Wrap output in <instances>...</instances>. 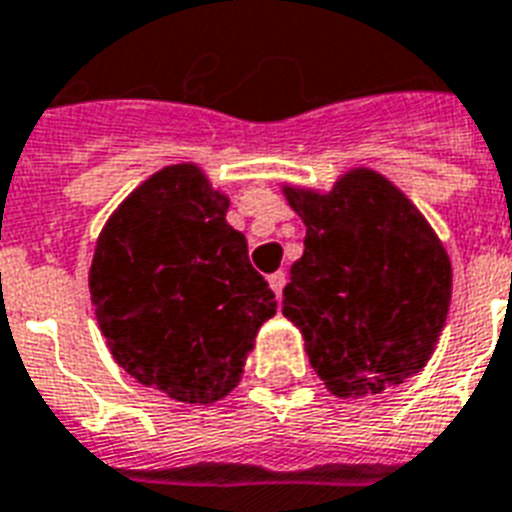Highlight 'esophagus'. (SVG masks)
I'll return each instance as SVG.
<instances>
[{
	"label": "esophagus",
	"mask_w": 512,
	"mask_h": 512,
	"mask_svg": "<svg viewBox=\"0 0 512 512\" xmlns=\"http://www.w3.org/2000/svg\"><path fill=\"white\" fill-rule=\"evenodd\" d=\"M268 284H271V290L276 292V298H282L284 284H287V273H284V271L271 273V276H268Z\"/></svg>",
	"instance_id": "1"
}]
</instances>
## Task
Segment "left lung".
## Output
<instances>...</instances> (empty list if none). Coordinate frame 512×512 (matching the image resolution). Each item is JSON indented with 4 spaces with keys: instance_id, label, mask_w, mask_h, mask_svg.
Returning <instances> with one entry per match:
<instances>
[{
    "instance_id": "obj_1",
    "label": "left lung",
    "mask_w": 512,
    "mask_h": 512,
    "mask_svg": "<svg viewBox=\"0 0 512 512\" xmlns=\"http://www.w3.org/2000/svg\"><path fill=\"white\" fill-rule=\"evenodd\" d=\"M306 222L282 314L306 338L311 368L338 397L403 384L435 349L451 260L419 209L376 171L346 174L327 195L287 187Z\"/></svg>"
}]
</instances>
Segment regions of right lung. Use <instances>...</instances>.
<instances>
[{
    "label": "right lung",
    "mask_w": 512,
    "mask_h": 512,
    "mask_svg": "<svg viewBox=\"0 0 512 512\" xmlns=\"http://www.w3.org/2000/svg\"><path fill=\"white\" fill-rule=\"evenodd\" d=\"M228 198L195 166H169L128 195L91 265L96 319L117 365L179 403H214L239 384L276 314Z\"/></svg>",
    "instance_id": "add662e5"
}]
</instances>
